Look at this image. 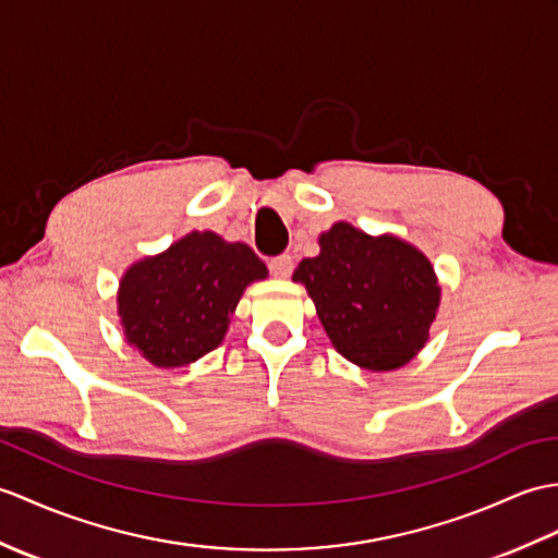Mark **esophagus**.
Returning a JSON list of instances; mask_svg holds the SVG:
<instances>
[{
	"label": "esophagus",
	"mask_w": 558,
	"mask_h": 558,
	"mask_svg": "<svg viewBox=\"0 0 558 558\" xmlns=\"http://www.w3.org/2000/svg\"><path fill=\"white\" fill-rule=\"evenodd\" d=\"M268 268H270V274H274L276 278H288V276L292 274L294 262H292L290 254H280V256H276V258H270Z\"/></svg>",
	"instance_id": "1"
}]
</instances>
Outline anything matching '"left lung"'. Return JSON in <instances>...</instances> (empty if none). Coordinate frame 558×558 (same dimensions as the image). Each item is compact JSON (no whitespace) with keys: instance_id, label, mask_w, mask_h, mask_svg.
<instances>
[{"instance_id":"1","label":"left lung","mask_w":558,"mask_h":558,"mask_svg":"<svg viewBox=\"0 0 558 558\" xmlns=\"http://www.w3.org/2000/svg\"><path fill=\"white\" fill-rule=\"evenodd\" d=\"M320 254L304 258L302 282L332 347L366 371L409 364L430 338L439 306L433 264L395 235L373 238L335 223L318 238Z\"/></svg>"}]
</instances>
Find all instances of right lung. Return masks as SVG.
<instances>
[{"instance_id": "right-lung-1", "label": "right lung", "mask_w": 558, "mask_h": 558, "mask_svg": "<svg viewBox=\"0 0 558 558\" xmlns=\"http://www.w3.org/2000/svg\"><path fill=\"white\" fill-rule=\"evenodd\" d=\"M266 276L247 244L194 230L125 270L119 288L125 340L151 366H187L223 342L244 288Z\"/></svg>"}]
</instances>
